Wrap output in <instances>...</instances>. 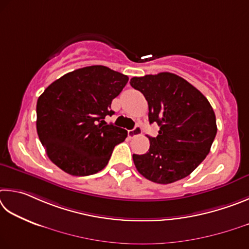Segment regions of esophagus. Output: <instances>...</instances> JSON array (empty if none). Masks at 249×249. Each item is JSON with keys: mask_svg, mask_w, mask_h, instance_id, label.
<instances>
[{"mask_svg": "<svg viewBox=\"0 0 249 249\" xmlns=\"http://www.w3.org/2000/svg\"><path fill=\"white\" fill-rule=\"evenodd\" d=\"M141 133H142V129L140 125H136V127H134L132 130H129L128 136H129V138H134L137 136H140Z\"/></svg>", "mask_w": 249, "mask_h": 249, "instance_id": "1", "label": "esophagus"}]
</instances>
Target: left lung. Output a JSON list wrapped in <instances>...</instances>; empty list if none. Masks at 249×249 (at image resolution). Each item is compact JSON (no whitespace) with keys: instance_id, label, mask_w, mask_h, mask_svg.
Segmentation results:
<instances>
[{"instance_id":"1","label":"left lung","mask_w":249,"mask_h":249,"mask_svg":"<svg viewBox=\"0 0 249 249\" xmlns=\"http://www.w3.org/2000/svg\"><path fill=\"white\" fill-rule=\"evenodd\" d=\"M130 84L144 95L150 124L145 154H133L138 172L156 184H172L190 175L207 158L216 136V120L209 100L184 78L169 72L132 77Z\"/></svg>"}]
</instances>
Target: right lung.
I'll return each mask as SVG.
<instances>
[{
	"label": "right lung",
	"instance_id": "1",
	"mask_svg": "<svg viewBox=\"0 0 249 249\" xmlns=\"http://www.w3.org/2000/svg\"><path fill=\"white\" fill-rule=\"evenodd\" d=\"M129 77L104 65L67 73L37 102V133L48 158L63 172L89 176L106 166L127 130L107 124L111 102Z\"/></svg>",
	"mask_w": 249,
	"mask_h": 249
}]
</instances>
